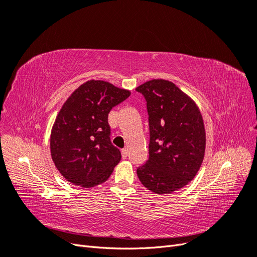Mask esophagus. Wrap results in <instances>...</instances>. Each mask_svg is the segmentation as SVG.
Wrapping results in <instances>:
<instances>
[{"instance_id":"34e87169","label":"esophagus","mask_w":257,"mask_h":257,"mask_svg":"<svg viewBox=\"0 0 257 257\" xmlns=\"http://www.w3.org/2000/svg\"><path fill=\"white\" fill-rule=\"evenodd\" d=\"M121 153H122V158H123V159H126V158L128 157V151H127V149H122Z\"/></svg>"}]
</instances>
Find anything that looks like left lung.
Wrapping results in <instances>:
<instances>
[{
	"mask_svg": "<svg viewBox=\"0 0 257 257\" xmlns=\"http://www.w3.org/2000/svg\"><path fill=\"white\" fill-rule=\"evenodd\" d=\"M136 91L147 100L150 128L149 160L137 176L155 194L174 193L193 180L203 163V115L196 103L169 80L152 79Z\"/></svg>",
	"mask_w": 257,
	"mask_h": 257,
	"instance_id": "obj_1",
	"label": "left lung"
}]
</instances>
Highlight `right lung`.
I'll return each instance as SVG.
<instances>
[{
  "mask_svg": "<svg viewBox=\"0 0 257 257\" xmlns=\"http://www.w3.org/2000/svg\"><path fill=\"white\" fill-rule=\"evenodd\" d=\"M130 95L128 90L92 79L65 100L51 128L50 152L68 182L90 189L110 177L121 152L110 142L108 113Z\"/></svg>",
  "mask_w": 257,
  "mask_h": 257,
  "instance_id": "obj_1",
  "label": "right lung"
}]
</instances>
